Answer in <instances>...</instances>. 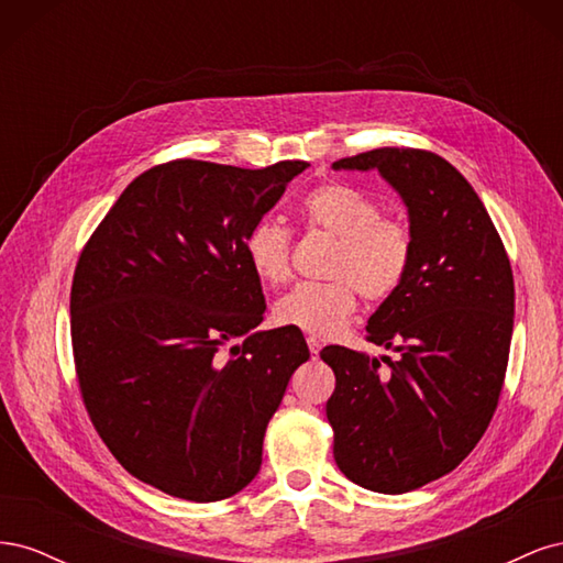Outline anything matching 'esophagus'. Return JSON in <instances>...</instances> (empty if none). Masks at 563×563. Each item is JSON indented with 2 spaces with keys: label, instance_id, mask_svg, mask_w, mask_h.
Listing matches in <instances>:
<instances>
[{
  "label": "esophagus",
  "instance_id": "1",
  "mask_svg": "<svg viewBox=\"0 0 563 563\" xmlns=\"http://www.w3.org/2000/svg\"><path fill=\"white\" fill-rule=\"evenodd\" d=\"M308 347H310L312 356H317V354H319V350H321V340H319L317 335H310V338H308Z\"/></svg>",
  "mask_w": 563,
  "mask_h": 563
}]
</instances>
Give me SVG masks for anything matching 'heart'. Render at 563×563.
I'll use <instances>...</instances> for the list:
<instances>
[{
    "label": "heart",
    "instance_id": "obj_1",
    "mask_svg": "<svg viewBox=\"0 0 563 563\" xmlns=\"http://www.w3.org/2000/svg\"><path fill=\"white\" fill-rule=\"evenodd\" d=\"M305 225L335 240L329 282H305L275 302V319L284 327L329 338L343 331L360 305L380 302L404 286L413 265V230L401 218L380 216L376 199L345 183L314 187L300 207ZM244 253L253 275L279 286L291 275V232L277 220L261 218L244 236Z\"/></svg>",
    "mask_w": 563,
    "mask_h": 563
}]
</instances>
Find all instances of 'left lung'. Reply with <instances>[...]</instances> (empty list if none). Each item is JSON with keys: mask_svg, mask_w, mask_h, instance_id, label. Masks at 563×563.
<instances>
[{"mask_svg": "<svg viewBox=\"0 0 563 563\" xmlns=\"http://www.w3.org/2000/svg\"><path fill=\"white\" fill-rule=\"evenodd\" d=\"M333 168H376L401 195L416 240L404 286L366 327L368 343L397 360L321 350L335 373V465L362 488L397 496L455 470L496 413L515 327L512 267L479 195L434 152L378 147Z\"/></svg>", "mask_w": 563, "mask_h": 563, "instance_id": "8db88e82", "label": "left lung"}]
</instances>
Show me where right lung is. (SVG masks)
I'll return each mask as SVG.
<instances>
[{
	"label": "right lung",
	"mask_w": 563,
	"mask_h": 563,
	"mask_svg": "<svg viewBox=\"0 0 563 563\" xmlns=\"http://www.w3.org/2000/svg\"><path fill=\"white\" fill-rule=\"evenodd\" d=\"M308 162L240 168L176 159L141 174L84 246L73 354L96 432L168 496L225 500L261 470L269 418L310 360L300 329L255 331L249 228Z\"/></svg>",
	"instance_id": "right-lung-1"
}]
</instances>
